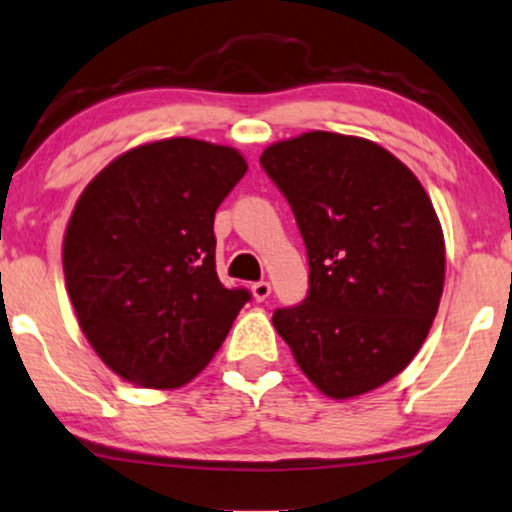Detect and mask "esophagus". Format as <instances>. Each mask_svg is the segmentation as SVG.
<instances>
[{"label":"esophagus","instance_id":"1","mask_svg":"<svg viewBox=\"0 0 512 512\" xmlns=\"http://www.w3.org/2000/svg\"><path fill=\"white\" fill-rule=\"evenodd\" d=\"M270 291H272V287H270V282H265V280H261V282H254L251 284V294H254V298L256 301H265V298L270 296Z\"/></svg>","mask_w":512,"mask_h":512}]
</instances>
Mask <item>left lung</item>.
<instances>
[{"label": "left lung", "mask_w": 512, "mask_h": 512, "mask_svg": "<svg viewBox=\"0 0 512 512\" xmlns=\"http://www.w3.org/2000/svg\"><path fill=\"white\" fill-rule=\"evenodd\" d=\"M310 265L301 305L272 315L313 386L334 400L381 388L421 350L444 289V235L428 192L360 136L308 131L263 150Z\"/></svg>", "instance_id": "8db88e82"}]
</instances>
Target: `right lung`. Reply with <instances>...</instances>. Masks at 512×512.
Instances as JSON below:
<instances>
[{"mask_svg": "<svg viewBox=\"0 0 512 512\" xmlns=\"http://www.w3.org/2000/svg\"><path fill=\"white\" fill-rule=\"evenodd\" d=\"M247 174L228 145L164 138L126 150L79 195L63 272L96 355L143 388L190 383L249 301L216 275L214 216Z\"/></svg>", "mask_w": 512, "mask_h": 512, "instance_id": "add662e5", "label": "right lung"}]
</instances>
